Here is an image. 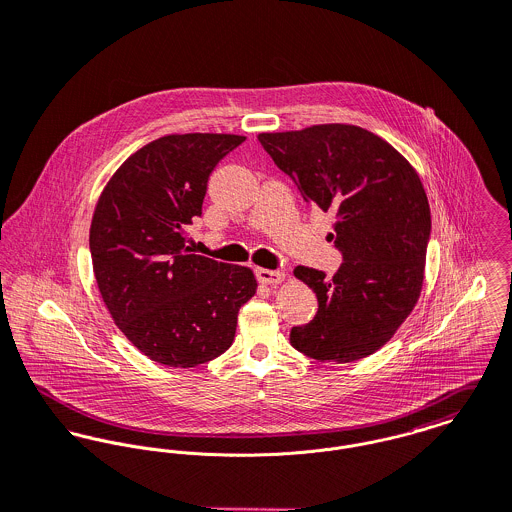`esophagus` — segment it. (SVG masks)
Here are the masks:
<instances>
[{
    "mask_svg": "<svg viewBox=\"0 0 512 512\" xmlns=\"http://www.w3.org/2000/svg\"><path fill=\"white\" fill-rule=\"evenodd\" d=\"M255 275H257V281H259V283L271 284V286H275V284H281L284 281L283 271L257 269V271H255Z\"/></svg>",
    "mask_w": 512,
    "mask_h": 512,
    "instance_id": "obj_1",
    "label": "esophagus"
}]
</instances>
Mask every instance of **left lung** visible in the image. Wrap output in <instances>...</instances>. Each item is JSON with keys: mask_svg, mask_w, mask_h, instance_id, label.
<instances>
[{"mask_svg": "<svg viewBox=\"0 0 512 512\" xmlns=\"http://www.w3.org/2000/svg\"><path fill=\"white\" fill-rule=\"evenodd\" d=\"M304 202L336 216L338 273L298 265L318 298L314 320L290 343L316 361L363 359L395 336L418 302L430 239V206L412 165L379 135L345 123L259 133Z\"/></svg>", "mask_w": 512, "mask_h": 512, "instance_id": "8db88e82", "label": "left lung"}]
</instances>
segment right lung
Instances as JSON below:
<instances>
[{"instance_id": "add662e5", "label": "right lung", "mask_w": 512, "mask_h": 512, "mask_svg": "<svg viewBox=\"0 0 512 512\" xmlns=\"http://www.w3.org/2000/svg\"><path fill=\"white\" fill-rule=\"evenodd\" d=\"M243 141L228 133L151 141L96 204L90 253L104 304L125 338L161 365L188 369L222 355L257 290L251 269L190 253L184 231L202 216L210 174Z\"/></svg>"}]
</instances>
